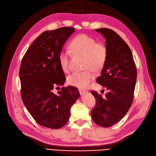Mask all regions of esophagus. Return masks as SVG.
Returning <instances> with one entry per match:
<instances>
[{"instance_id": "esophagus-1", "label": "esophagus", "mask_w": 156, "mask_h": 156, "mask_svg": "<svg viewBox=\"0 0 156 156\" xmlns=\"http://www.w3.org/2000/svg\"><path fill=\"white\" fill-rule=\"evenodd\" d=\"M79 92H80V94H81V96H83L84 94H85L87 92V90H85L79 89Z\"/></svg>"}]
</instances>
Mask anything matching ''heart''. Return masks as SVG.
<instances>
[{
    "instance_id": "heart-1",
    "label": "heart",
    "mask_w": 156,
    "mask_h": 156,
    "mask_svg": "<svg viewBox=\"0 0 156 156\" xmlns=\"http://www.w3.org/2000/svg\"><path fill=\"white\" fill-rule=\"evenodd\" d=\"M69 48L73 54L84 56L83 72H74L67 78L68 83L79 88H85L94 79V72L102 69L106 62L107 49L101 43H97L96 40L87 34H79L71 41ZM70 52L62 50L58 54V62L64 72L69 71Z\"/></svg>"
}]
</instances>
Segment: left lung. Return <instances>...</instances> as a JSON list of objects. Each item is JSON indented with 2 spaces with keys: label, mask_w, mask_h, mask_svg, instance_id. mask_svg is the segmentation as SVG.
Here are the masks:
<instances>
[{
  "label": "left lung",
  "mask_w": 156,
  "mask_h": 156,
  "mask_svg": "<svg viewBox=\"0 0 156 156\" xmlns=\"http://www.w3.org/2000/svg\"><path fill=\"white\" fill-rule=\"evenodd\" d=\"M106 40L107 56L101 75L96 82L108 90L105 98L92 91L96 100L91 111L95 123L108 127L119 122L129 111L133 100L136 68L129 46L116 33L109 29L95 30Z\"/></svg>",
  "instance_id": "8db88e82"
}]
</instances>
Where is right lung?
Masks as SVG:
<instances>
[{
  "label": "right lung",
  "mask_w": 156,
  "mask_h": 156,
  "mask_svg": "<svg viewBox=\"0 0 156 156\" xmlns=\"http://www.w3.org/2000/svg\"><path fill=\"white\" fill-rule=\"evenodd\" d=\"M72 27L47 30L37 37L22 59L20 69L23 103L37 124L59 129L67 123L70 108L79 98L78 89L62 87L56 95L53 90L64 85L66 77L58 62V54Z\"/></svg>",
  "instance_id": "add662e5"
}]
</instances>
